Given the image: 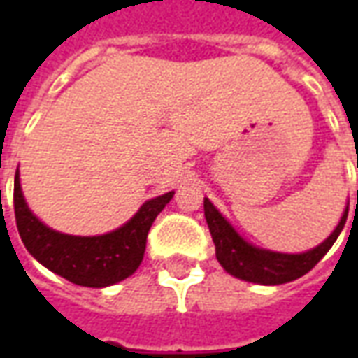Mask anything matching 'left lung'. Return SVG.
Here are the masks:
<instances>
[{
    "mask_svg": "<svg viewBox=\"0 0 358 358\" xmlns=\"http://www.w3.org/2000/svg\"><path fill=\"white\" fill-rule=\"evenodd\" d=\"M203 207H205V218H207L209 232L215 241L217 261L220 266L234 278L261 285L287 284L305 276L310 268H315L316 263L336 243L338 236L345 226L347 213H349V203H347L336 230L320 245L308 249L305 253H280V251H270V249L257 248L253 243H249L220 215V210L207 197L203 201Z\"/></svg>",
    "mask_w": 358,
    "mask_h": 358,
    "instance_id": "left-lung-1",
    "label": "left lung"
}]
</instances>
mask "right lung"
I'll return each mask as SVG.
<instances>
[{
	"label": "right lung",
	"instance_id": "right-lung-1",
	"mask_svg": "<svg viewBox=\"0 0 358 358\" xmlns=\"http://www.w3.org/2000/svg\"><path fill=\"white\" fill-rule=\"evenodd\" d=\"M174 192L141 205L126 224L101 236H71L53 230L27 205L15 172V218L28 253L45 268L84 287H107L132 276L145 253L148 232Z\"/></svg>",
	"mask_w": 358,
	"mask_h": 358
}]
</instances>
